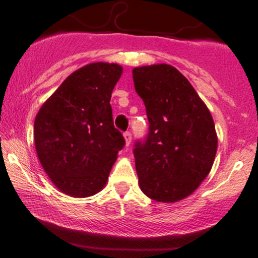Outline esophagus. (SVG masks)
Listing matches in <instances>:
<instances>
[{"mask_svg": "<svg viewBox=\"0 0 258 258\" xmlns=\"http://www.w3.org/2000/svg\"><path fill=\"white\" fill-rule=\"evenodd\" d=\"M123 138H125V144L126 147H128L130 144H131V141H132V135L130 132H125L123 133Z\"/></svg>", "mask_w": 258, "mask_h": 258, "instance_id": "esophagus-1", "label": "esophagus"}]
</instances>
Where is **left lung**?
I'll return each mask as SVG.
<instances>
[{
	"mask_svg": "<svg viewBox=\"0 0 258 258\" xmlns=\"http://www.w3.org/2000/svg\"><path fill=\"white\" fill-rule=\"evenodd\" d=\"M132 75L149 120L146 142L133 150L141 190L159 203L183 200L214 165L218 139L211 112L172 65L138 67Z\"/></svg>",
	"mask_w": 258,
	"mask_h": 258,
	"instance_id": "1",
	"label": "left lung"
}]
</instances>
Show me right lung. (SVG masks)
<instances>
[{"label":"right lung","instance_id":"add662e5","mask_svg":"<svg viewBox=\"0 0 258 258\" xmlns=\"http://www.w3.org/2000/svg\"><path fill=\"white\" fill-rule=\"evenodd\" d=\"M122 74L115 63H91L68 76L38 110L34 123L37 158L61 193L97 194L125 146L112 122L111 92Z\"/></svg>","mask_w":258,"mask_h":258}]
</instances>
